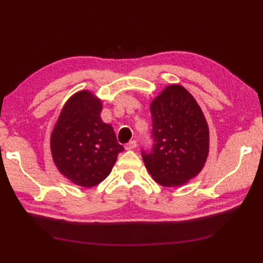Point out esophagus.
Segmentation results:
<instances>
[{
	"label": "esophagus",
	"mask_w": 263,
	"mask_h": 263,
	"mask_svg": "<svg viewBox=\"0 0 263 263\" xmlns=\"http://www.w3.org/2000/svg\"><path fill=\"white\" fill-rule=\"evenodd\" d=\"M137 147V141L136 140H132V141H128L127 143H125V149L130 150V149H135Z\"/></svg>",
	"instance_id": "34e87169"
}]
</instances>
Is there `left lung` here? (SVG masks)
I'll return each instance as SVG.
<instances>
[{"label":"left lung","mask_w":263,"mask_h":263,"mask_svg":"<svg viewBox=\"0 0 263 263\" xmlns=\"http://www.w3.org/2000/svg\"><path fill=\"white\" fill-rule=\"evenodd\" d=\"M153 144L141 156L156 182L178 186L197 176L209 150V130L193 96L180 85L167 87L150 105Z\"/></svg>","instance_id":"obj_1"}]
</instances>
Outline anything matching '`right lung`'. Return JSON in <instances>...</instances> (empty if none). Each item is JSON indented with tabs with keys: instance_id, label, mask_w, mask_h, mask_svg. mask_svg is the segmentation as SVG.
<instances>
[{
	"instance_id": "obj_1",
	"label": "right lung",
	"mask_w": 263,
	"mask_h": 263,
	"mask_svg": "<svg viewBox=\"0 0 263 263\" xmlns=\"http://www.w3.org/2000/svg\"><path fill=\"white\" fill-rule=\"evenodd\" d=\"M102 103L89 91L73 95L61 111L51 138L59 171L71 182L90 187L108 176L124 147L100 117Z\"/></svg>"
}]
</instances>
